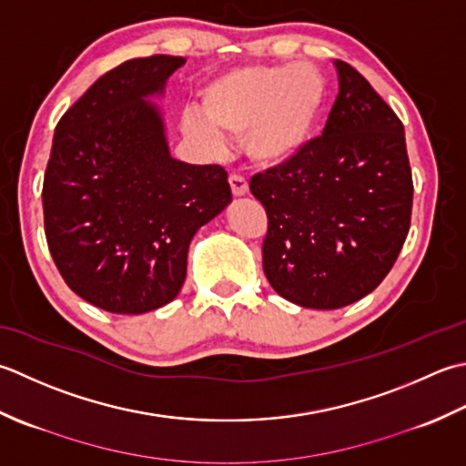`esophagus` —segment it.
Segmentation results:
<instances>
[{"label": "esophagus", "mask_w": 466, "mask_h": 466, "mask_svg": "<svg viewBox=\"0 0 466 466\" xmlns=\"http://www.w3.org/2000/svg\"><path fill=\"white\" fill-rule=\"evenodd\" d=\"M229 185H231V193L235 197H243V195L249 193V185H247V180L241 175H231Z\"/></svg>", "instance_id": "34e87169"}]
</instances>
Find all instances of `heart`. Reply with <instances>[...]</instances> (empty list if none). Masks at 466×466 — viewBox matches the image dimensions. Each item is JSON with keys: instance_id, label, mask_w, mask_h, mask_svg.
Returning <instances> with one entry per match:
<instances>
[{"instance_id": "heart-1", "label": "heart", "mask_w": 466, "mask_h": 466, "mask_svg": "<svg viewBox=\"0 0 466 466\" xmlns=\"http://www.w3.org/2000/svg\"><path fill=\"white\" fill-rule=\"evenodd\" d=\"M328 94L316 66H243L205 84L203 112L187 108L183 130L208 150L223 147V135L241 137L243 155L255 167H283L308 148Z\"/></svg>"}]
</instances>
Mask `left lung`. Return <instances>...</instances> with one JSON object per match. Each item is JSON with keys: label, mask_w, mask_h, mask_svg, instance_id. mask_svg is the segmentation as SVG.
Masks as SVG:
<instances>
[{"label": "left lung", "mask_w": 466, "mask_h": 466, "mask_svg": "<svg viewBox=\"0 0 466 466\" xmlns=\"http://www.w3.org/2000/svg\"><path fill=\"white\" fill-rule=\"evenodd\" d=\"M334 66L339 94L321 137L249 183L269 219L265 278L281 298L311 309L344 308L374 291L412 215L400 118L352 66Z\"/></svg>", "instance_id": "obj_1"}]
</instances>
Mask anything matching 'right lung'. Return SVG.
I'll use <instances>...</instances> for the list:
<instances>
[{
  "instance_id": "obj_1",
  "label": "right lung",
  "mask_w": 466,
  "mask_h": 466,
  "mask_svg": "<svg viewBox=\"0 0 466 466\" xmlns=\"http://www.w3.org/2000/svg\"><path fill=\"white\" fill-rule=\"evenodd\" d=\"M178 56L127 60L64 114L42 203L46 239L64 281L92 306L147 313L185 283L188 243L231 203L219 165L170 157L163 96Z\"/></svg>"
}]
</instances>
